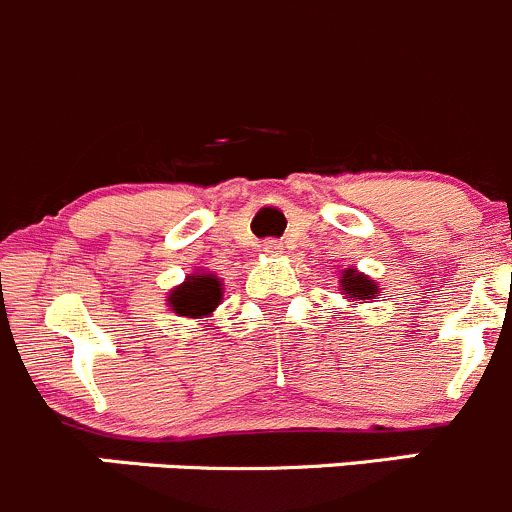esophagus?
I'll return each mask as SVG.
<instances>
[{"instance_id": "1", "label": "esophagus", "mask_w": 512, "mask_h": 512, "mask_svg": "<svg viewBox=\"0 0 512 512\" xmlns=\"http://www.w3.org/2000/svg\"><path fill=\"white\" fill-rule=\"evenodd\" d=\"M263 251H266L268 256H278L283 251V244L276 239H268V241H263Z\"/></svg>"}]
</instances>
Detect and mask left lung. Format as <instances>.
<instances>
[{"mask_svg":"<svg viewBox=\"0 0 512 512\" xmlns=\"http://www.w3.org/2000/svg\"><path fill=\"white\" fill-rule=\"evenodd\" d=\"M338 288H341V293L351 303H368L381 291L378 283L371 276L358 271V268H343L341 278H338Z\"/></svg>","mask_w":512,"mask_h":512,"instance_id":"8db88e82","label":"left lung"}]
</instances>
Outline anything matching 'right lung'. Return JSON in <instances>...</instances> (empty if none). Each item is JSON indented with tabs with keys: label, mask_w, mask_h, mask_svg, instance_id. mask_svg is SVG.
Here are the masks:
<instances>
[{
	"label": "right lung",
	"mask_w": 512,
	"mask_h": 512,
	"mask_svg": "<svg viewBox=\"0 0 512 512\" xmlns=\"http://www.w3.org/2000/svg\"><path fill=\"white\" fill-rule=\"evenodd\" d=\"M224 298V283L216 273L194 271L184 283L174 286L166 296L171 311L184 318H209Z\"/></svg>",
	"instance_id": "obj_1"
}]
</instances>
